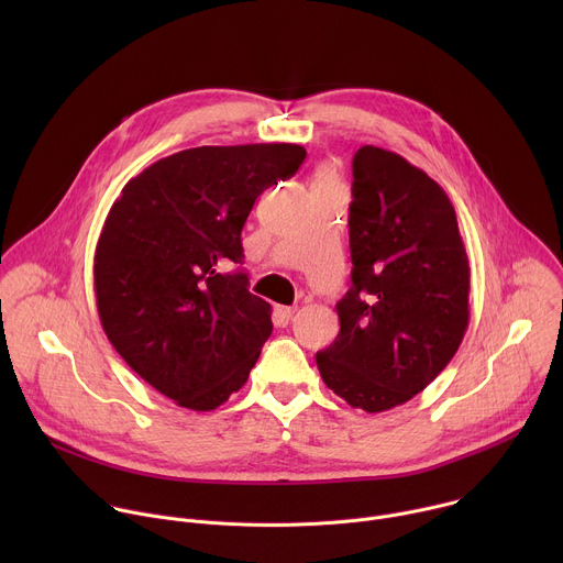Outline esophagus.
Wrapping results in <instances>:
<instances>
[{
  "instance_id": "1",
  "label": "esophagus",
  "mask_w": 563,
  "mask_h": 563,
  "mask_svg": "<svg viewBox=\"0 0 563 563\" xmlns=\"http://www.w3.org/2000/svg\"><path fill=\"white\" fill-rule=\"evenodd\" d=\"M296 313V307H278V316H280V320H283V323H289V320H291V316Z\"/></svg>"
}]
</instances>
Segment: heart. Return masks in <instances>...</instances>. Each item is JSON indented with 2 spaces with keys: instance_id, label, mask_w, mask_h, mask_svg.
<instances>
[{
  "instance_id": "b5f03b06",
  "label": "heart",
  "mask_w": 563,
  "mask_h": 563,
  "mask_svg": "<svg viewBox=\"0 0 563 563\" xmlns=\"http://www.w3.org/2000/svg\"><path fill=\"white\" fill-rule=\"evenodd\" d=\"M325 185H339V176H336L334 167L320 165L313 174V187H325Z\"/></svg>"
}]
</instances>
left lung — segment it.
<instances>
[{"mask_svg": "<svg viewBox=\"0 0 563 563\" xmlns=\"http://www.w3.org/2000/svg\"><path fill=\"white\" fill-rule=\"evenodd\" d=\"M352 287L341 332L316 354L325 385L369 415L404 406L452 361L470 323V265L448 194L404 155L352 163Z\"/></svg>", "mask_w": 563, "mask_h": 563, "instance_id": "obj_1", "label": "left lung"}]
</instances>
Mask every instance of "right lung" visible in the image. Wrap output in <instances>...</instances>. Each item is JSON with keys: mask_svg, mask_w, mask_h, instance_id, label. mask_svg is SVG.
<instances>
[{"mask_svg": "<svg viewBox=\"0 0 563 563\" xmlns=\"http://www.w3.org/2000/svg\"><path fill=\"white\" fill-rule=\"evenodd\" d=\"M307 151L265 142L196 146L157 159L113 202L93 278L104 334L126 365L180 408L209 412L243 387L272 334L250 294L240 231L256 198Z\"/></svg>", "mask_w": 563, "mask_h": 563, "instance_id": "right-lung-1", "label": "right lung"}]
</instances>
